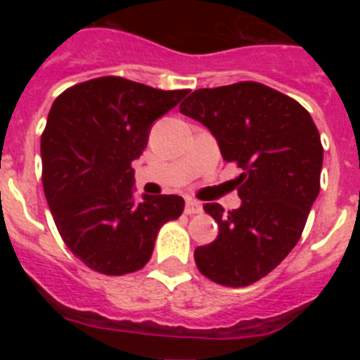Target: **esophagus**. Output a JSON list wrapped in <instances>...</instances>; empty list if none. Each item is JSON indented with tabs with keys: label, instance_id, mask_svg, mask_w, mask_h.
<instances>
[{
	"label": "esophagus",
	"instance_id": "1",
	"mask_svg": "<svg viewBox=\"0 0 360 360\" xmlns=\"http://www.w3.org/2000/svg\"><path fill=\"white\" fill-rule=\"evenodd\" d=\"M202 211V205H200L196 200H187L186 202V214H198Z\"/></svg>",
	"mask_w": 360,
	"mask_h": 360
}]
</instances>
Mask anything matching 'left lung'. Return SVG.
<instances>
[{
	"instance_id": "1",
	"label": "left lung",
	"mask_w": 360,
	"mask_h": 360,
	"mask_svg": "<svg viewBox=\"0 0 360 360\" xmlns=\"http://www.w3.org/2000/svg\"><path fill=\"white\" fill-rule=\"evenodd\" d=\"M218 141L236 178L241 205L203 209L218 238L195 250L198 270L224 287H247L265 278L301 238L321 189L323 146L310 113L297 101L254 81L202 88L180 104Z\"/></svg>"
}]
</instances>
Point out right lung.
Masks as SVG:
<instances>
[{
	"label": "right lung",
	"mask_w": 360,
	"mask_h": 360,
	"mask_svg": "<svg viewBox=\"0 0 360 360\" xmlns=\"http://www.w3.org/2000/svg\"><path fill=\"white\" fill-rule=\"evenodd\" d=\"M186 94L108 75L53 101L41 135L44 196L66 247L95 272L141 270L162 225L182 214V196L136 202L131 164L148 146L151 124Z\"/></svg>",
	"instance_id": "add662e5"
}]
</instances>
